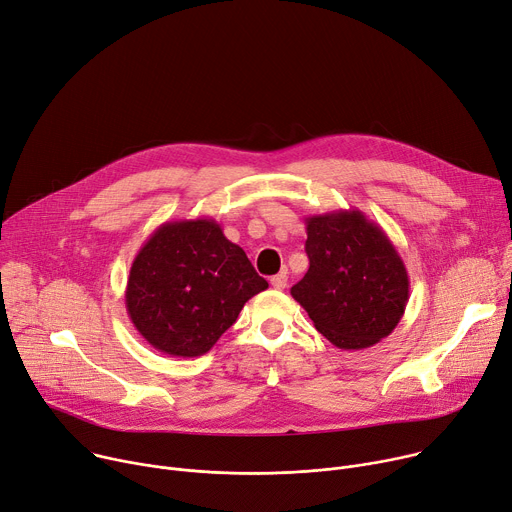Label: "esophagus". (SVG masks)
I'll return each instance as SVG.
<instances>
[{
	"mask_svg": "<svg viewBox=\"0 0 512 512\" xmlns=\"http://www.w3.org/2000/svg\"><path fill=\"white\" fill-rule=\"evenodd\" d=\"M271 286H273L275 290H284V288L288 286V275H286V271L273 275V277H271Z\"/></svg>",
	"mask_w": 512,
	"mask_h": 512,
	"instance_id": "1",
	"label": "esophagus"
}]
</instances>
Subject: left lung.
<instances>
[{
	"instance_id": "8db88e82",
	"label": "left lung",
	"mask_w": 512,
	"mask_h": 512,
	"mask_svg": "<svg viewBox=\"0 0 512 512\" xmlns=\"http://www.w3.org/2000/svg\"><path fill=\"white\" fill-rule=\"evenodd\" d=\"M310 267L292 286L316 331L339 349H365L388 337L408 302V271L382 226L361 210L306 218Z\"/></svg>"
}]
</instances>
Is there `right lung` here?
Returning <instances> with one entry per match:
<instances>
[{
	"mask_svg": "<svg viewBox=\"0 0 512 512\" xmlns=\"http://www.w3.org/2000/svg\"><path fill=\"white\" fill-rule=\"evenodd\" d=\"M267 286L216 220H169L136 253L124 298L134 329L151 347L198 357Z\"/></svg>",
	"mask_w": 512,
	"mask_h": 512,
	"instance_id": "obj_1",
	"label": "right lung"
}]
</instances>
